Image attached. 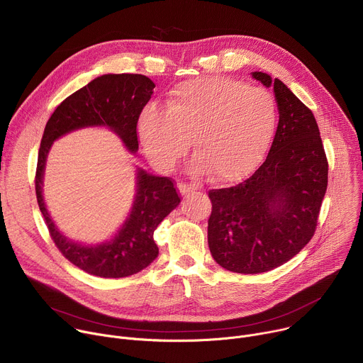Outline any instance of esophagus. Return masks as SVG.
<instances>
[{
	"mask_svg": "<svg viewBox=\"0 0 363 363\" xmlns=\"http://www.w3.org/2000/svg\"><path fill=\"white\" fill-rule=\"evenodd\" d=\"M178 191L182 196H189L191 194L195 192V186L191 185V184H186V182H179L178 184Z\"/></svg>",
	"mask_w": 363,
	"mask_h": 363,
	"instance_id": "esophagus-1",
	"label": "esophagus"
}]
</instances>
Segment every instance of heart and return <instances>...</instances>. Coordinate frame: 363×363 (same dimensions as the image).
I'll list each match as a JSON object with an SVG mask.
<instances>
[{"instance_id": "1", "label": "heart", "mask_w": 363, "mask_h": 363, "mask_svg": "<svg viewBox=\"0 0 363 363\" xmlns=\"http://www.w3.org/2000/svg\"><path fill=\"white\" fill-rule=\"evenodd\" d=\"M276 125L277 105L270 91L210 76L177 84L165 111L145 109L139 135L160 165L184 157L192 140L196 171L216 182H234L260 164Z\"/></svg>"}]
</instances>
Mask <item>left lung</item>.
Listing matches in <instances>:
<instances>
[{
    "label": "left lung",
    "instance_id": "1",
    "mask_svg": "<svg viewBox=\"0 0 363 363\" xmlns=\"http://www.w3.org/2000/svg\"><path fill=\"white\" fill-rule=\"evenodd\" d=\"M252 77L276 94L279 125L272 147L250 178L208 191L210 251L221 267L241 274L270 272L312 240L329 171L312 111L281 80L263 72Z\"/></svg>",
    "mask_w": 363,
    "mask_h": 363
}]
</instances>
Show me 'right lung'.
I'll return each mask as SVG.
<instances>
[{
	"instance_id": "right-lung-1",
	"label": "right lung",
	"mask_w": 363,
	"mask_h": 363,
	"mask_svg": "<svg viewBox=\"0 0 363 363\" xmlns=\"http://www.w3.org/2000/svg\"><path fill=\"white\" fill-rule=\"evenodd\" d=\"M155 84L142 74H103L66 97L50 116L41 138L35 169V195L51 240L70 263L83 272L105 279L128 277L147 267L158 257L153 233L178 206L181 196L169 177L138 172V194L122 230L111 241L84 247L59 233L44 205L41 188L47 153L56 139L86 126H108L129 150L136 152L138 121Z\"/></svg>"
}]
</instances>
